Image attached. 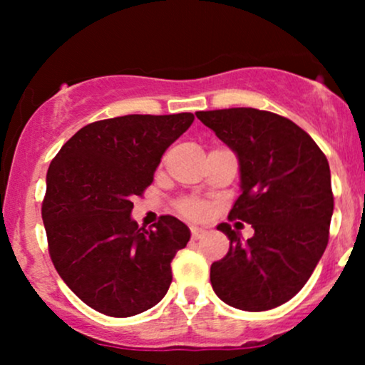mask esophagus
Returning <instances> with one entry per match:
<instances>
[{
	"label": "esophagus",
	"instance_id": "1",
	"mask_svg": "<svg viewBox=\"0 0 365 365\" xmlns=\"http://www.w3.org/2000/svg\"><path fill=\"white\" fill-rule=\"evenodd\" d=\"M192 238L194 240H199V238H202L204 235H206V230L204 228H199V226H192Z\"/></svg>",
	"mask_w": 365,
	"mask_h": 365
}]
</instances>
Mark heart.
<instances>
[{"instance_id": "obj_1", "label": "heart", "mask_w": 365, "mask_h": 365, "mask_svg": "<svg viewBox=\"0 0 365 365\" xmlns=\"http://www.w3.org/2000/svg\"><path fill=\"white\" fill-rule=\"evenodd\" d=\"M182 207L183 211L188 212L190 216H200L204 212V207L197 202H185Z\"/></svg>"}]
</instances>
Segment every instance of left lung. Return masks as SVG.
<instances>
[{"mask_svg": "<svg viewBox=\"0 0 365 365\" xmlns=\"http://www.w3.org/2000/svg\"><path fill=\"white\" fill-rule=\"evenodd\" d=\"M195 116L237 154L242 194L228 217L254 228L244 242L228 223L217 225L230 250L212 262V290L235 309L269 311L302 290L328 245V159L307 132L276 113L230 108Z\"/></svg>", "mask_w": 365, "mask_h": 365, "instance_id": "1", "label": "left lung"}]
</instances>
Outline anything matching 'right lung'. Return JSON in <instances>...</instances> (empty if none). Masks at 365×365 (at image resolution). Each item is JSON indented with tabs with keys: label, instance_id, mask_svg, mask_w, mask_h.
Instances as JSON below:
<instances>
[{
	"label": "right lung",
	"instance_id": "1",
	"mask_svg": "<svg viewBox=\"0 0 365 365\" xmlns=\"http://www.w3.org/2000/svg\"><path fill=\"white\" fill-rule=\"evenodd\" d=\"M192 121V113L94 121L49 165L43 200L49 255L63 282L94 311L135 316L168 292L171 261L190 230L173 216L139 228L132 199L153 183L165 150Z\"/></svg>",
	"mask_w": 365,
	"mask_h": 365
}]
</instances>
